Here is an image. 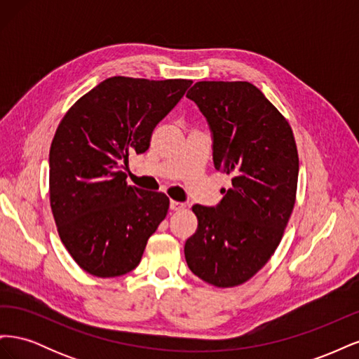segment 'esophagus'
<instances>
[{"label": "esophagus", "mask_w": 359, "mask_h": 359, "mask_svg": "<svg viewBox=\"0 0 359 359\" xmlns=\"http://www.w3.org/2000/svg\"><path fill=\"white\" fill-rule=\"evenodd\" d=\"M182 206H184V203L177 202V201H170V203H169V208H170L172 211H177V210L182 208Z\"/></svg>", "instance_id": "34e87169"}]
</instances>
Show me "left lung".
<instances>
[{"label": "left lung", "instance_id": "left-lung-1", "mask_svg": "<svg viewBox=\"0 0 359 359\" xmlns=\"http://www.w3.org/2000/svg\"><path fill=\"white\" fill-rule=\"evenodd\" d=\"M187 99L208 123L215 170L232 177L215 206L194 205L184 245L194 276L217 287L245 283L278 247L295 205L299 160L289 123L248 82H196Z\"/></svg>", "mask_w": 359, "mask_h": 359}]
</instances>
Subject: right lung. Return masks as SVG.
Instances as JSON below:
<instances>
[{
	"mask_svg": "<svg viewBox=\"0 0 359 359\" xmlns=\"http://www.w3.org/2000/svg\"><path fill=\"white\" fill-rule=\"evenodd\" d=\"M190 85L114 76L61 119L49 151L50 208L62 244L86 273H130L165 220L166 194L128 186L124 170Z\"/></svg>",
	"mask_w": 359,
	"mask_h": 359,
	"instance_id": "right-lung-1",
	"label": "right lung"
}]
</instances>
